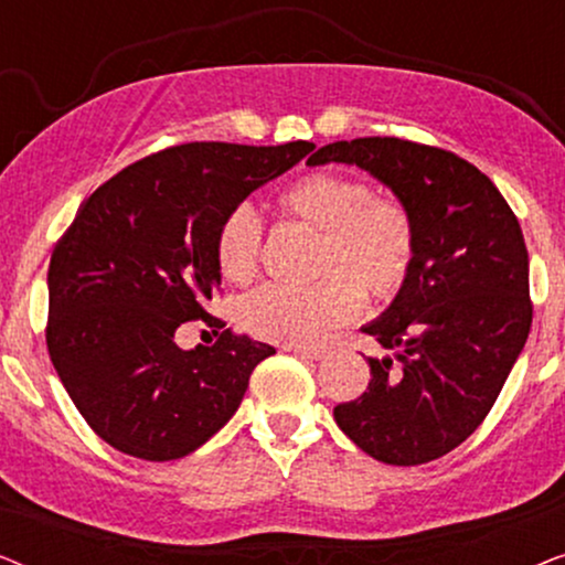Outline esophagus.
<instances>
[{
	"instance_id": "1",
	"label": "esophagus",
	"mask_w": 565,
	"mask_h": 565,
	"mask_svg": "<svg viewBox=\"0 0 565 565\" xmlns=\"http://www.w3.org/2000/svg\"><path fill=\"white\" fill-rule=\"evenodd\" d=\"M285 350L298 354V358H306V360H321L327 350L323 347H306V344H288Z\"/></svg>"
}]
</instances>
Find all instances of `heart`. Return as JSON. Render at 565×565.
Segmentation results:
<instances>
[{
    "label": "heart",
    "instance_id": "obj_1",
    "mask_svg": "<svg viewBox=\"0 0 565 565\" xmlns=\"http://www.w3.org/2000/svg\"><path fill=\"white\" fill-rule=\"evenodd\" d=\"M285 218L316 231L308 288L267 285L238 306V321L257 339L308 344L354 319L362 291L373 303L404 290L416 262V226L396 198L375 195L365 180L342 172H308L277 195ZM262 231L246 205L223 215L215 259L226 280L249 282L259 273Z\"/></svg>",
    "mask_w": 565,
    "mask_h": 565
}]
</instances>
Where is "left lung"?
<instances>
[{
  "instance_id": "1",
  "label": "left lung",
  "mask_w": 565,
  "mask_h": 565,
  "mask_svg": "<svg viewBox=\"0 0 565 565\" xmlns=\"http://www.w3.org/2000/svg\"><path fill=\"white\" fill-rule=\"evenodd\" d=\"M358 164L393 190L416 226V262L381 319L362 327L360 398L334 408L339 429L388 466H422L473 435L499 398L532 323L520 221L489 177L458 153L401 138L321 146L316 164Z\"/></svg>"
}]
</instances>
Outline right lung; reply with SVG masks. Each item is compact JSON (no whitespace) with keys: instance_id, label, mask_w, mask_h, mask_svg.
Returning <instances> with one entry per match:
<instances>
[{"instance_id":"right-lung-1","label":"right lung","mask_w":565,"mask_h":565,"mask_svg":"<svg viewBox=\"0 0 565 565\" xmlns=\"http://www.w3.org/2000/svg\"><path fill=\"white\" fill-rule=\"evenodd\" d=\"M313 143H182L110 177L76 211L49 265L45 344L95 435L141 460L205 445L242 404L275 347L205 311L221 290L215 231L246 195ZM203 318L220 339L182 351L173 331Z\"/></svg>"}]
</instances>
